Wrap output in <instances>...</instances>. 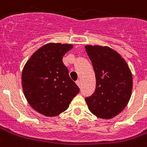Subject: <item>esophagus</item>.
I'll return each mask as SVG.
<instances>
[{
	"mask_svg": "<svg viewBox=\"0 0 147 147\" xmlns=\"http://www.w3.org/2000/svg\"><path fill=\"white\" fill-rule=\"evenodd\" d=\"M76 84H77V86H78L79 88L81 87V82H80V80H77V81H76Z\"/></svg>",
	"mask_w": 147,
	"mask_h": 147,
	"instance_id": "34e87169",
	"label": "esophagus"
}]
</instances>
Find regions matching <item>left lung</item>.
<instances>
[{
  "mask_svg": "<svg viewBox=\"0 0 147 147\" xmlns=\"http://www.w3.org/2000/svg\"><path fill=\"white\" fill-rule=\"evenodd\" d=\"M96 74L94 93L86 97L88 109L97 117L111 119L124 109L130 98L133 76L119 54L108 47L86 45Z\"/></svg>",
  "mask_w": 147,
  "mask_h": 147,
  "instance_id": "left-lung-1",
  "label": "left lung"
}]
</instances>
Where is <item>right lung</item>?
Segmentation results:
<instances>
[{
	"label": "right lung",
	"instance_id": "obj_1",
	"mask_svg": "<svg viewBox=\"0 0 147 147\" xmlns=\"http://www.w3.org/2000/svg\"><path fill=\"white\" fill-rule=\"evenodd\" d=\"M73 48L69 44H47L37 50L22 71V88L32 108L46 116H55L69 108L79 88L62 61Z\"/></svg>",
	"mask_w": 147,
	"mask_h": 147
}]
</instances>
